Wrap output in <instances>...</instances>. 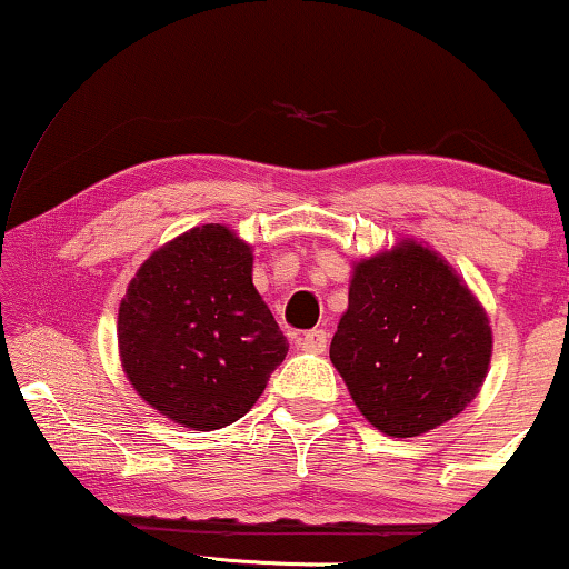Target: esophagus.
Masks as SVG:
<instances>
[{"mask_svg": "<svg viewBox=\"0 0 569 569\" xmlns=\"http://www.w3.org/2000/svg\"><path fill=\"white\" fill-rule=\"evenodd\" d=\"M326 342H329V335H326L323 329L305 331V335L299 337V348H302L305 352H316V356L326 352Z\"/></svg>", "mask_w": 569, "mask_h": 569, "instance_id": "1", "label": "esophagus"}]
</instances>
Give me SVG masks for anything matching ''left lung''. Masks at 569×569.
<instances>
[{"label": "left lung", "instance_id": "8db88e82", "mask_svg": "<svg viewBox=\"0 0 569 569\" xmlns=\"http://www.w3.org/2000/svg\"><path fill=\"white\" fill-rule=\"evenodd\" d=\"M329 358L371 426L411 439L473 401L487 380L492 326L441 253L401 238L352 264Z\"/></svg>", "mask_w": 569, "mask_h": 569}]
</instances>
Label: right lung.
Listing matches in <instances>:
<instances>
[{
    "mask_svg": "<svg viewBox=\"0 0 569 569\" xmlns=\"http://www.w3.org/2000/svg\"><path fill=\"white\" fill-rule=\"evenodd\" d=\"M253 248L227 224L168 240L130 278L117 348L133 390L192 430L232 426L264 393L286 342L253 286Z\"/></svg>",
    "mask_w": 569,
    "mask_h": 569,
    "instance_id": "1",
    "label": "right lung"
}]
</instances>
